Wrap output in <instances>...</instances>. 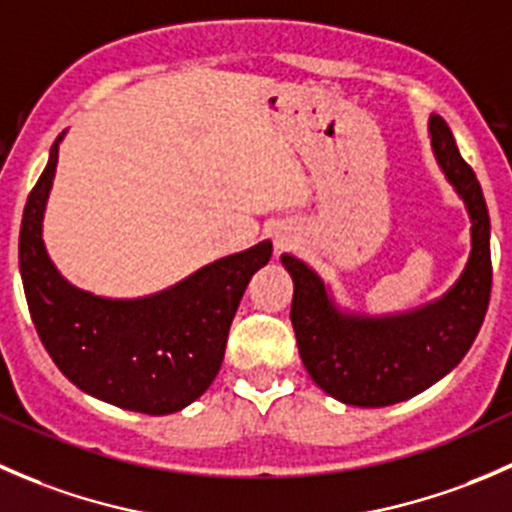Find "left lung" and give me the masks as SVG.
I'll list each match as a JSON object with an SVG mask.
<instances>
[{"mask_svg":"<svg viewBox=\"0 0 512 512\" xmlns=\"http://www.w3.org/2000/svg\"><path fill=\"white\" fill-rule=\"evenodd\" d=\"M431 146L473 223L471 260L446 297L401 317H344L317 272L282 255L294 280L289 319L299 356L314 384L344 404L379 409L421 394L466 356L488 312L493 265L483 190L441 116L431 118Z\"/></svg>","mask_w":512,"mask_h":512,"instance_id":"1","label":"left lung"}]
</instances>
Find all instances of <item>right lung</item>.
<instances>
[{"label": "right lung", "mask_w": 512, "mask_h": 512, "mask_svg": "<svg viewBox=\"0 0 512 512\" xmlns=\"http://www.w3.org/2000/svg\"><path fill=\"white\" fill-rule=\"evenodd\" d=\"M59 141L29 193L19 230V270L36 334L61 374L86 394L151 416L180 411L218 376L237 304L270 260L272 242L223 257L153 297L81 292L56 272L41 240Z\"/></svg>", "instance_id": "1"}]
</instances>
